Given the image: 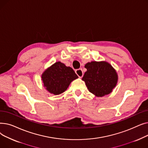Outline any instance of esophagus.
Here are the masks:
<instances>
[{
    "label": "esophagus",
    "mask_w": 148,
    "mask_h": 148,
    "mask_svg": "<svg viewBox=\"0 0 148 148\" xmlns=\"http://www.w3.org/2000/svg\"><path fill=\"white\" fill-rule=\"evenodd\" d=\"M75 73L77 74V75H78L79 77H82L83 75V73L82 69H76L75 70Z\"/></svg>",
    "instance_id": "1"
}]
</instances>
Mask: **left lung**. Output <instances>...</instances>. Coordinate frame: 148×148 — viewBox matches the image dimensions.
Listing matches in <instances>:
<instances>
[{
	"label": "left lung",
	"mask_w": 148,
	"mask_h": 148,
	"mask_svg": "<svg viewBox=\"0 0 148 148\" xmlns=\"http://www.w3.org/2000/svg\"><path fill=\"white\" fill-rule=\"evenodd\" d=\"M84 67L87 69L82 80L90 92L101 97L110 94L117 84L118 77L116 70L107 62L92 61Z\"/></svg>",
	"instance_id": "left-lung-1"
}]
</instances>
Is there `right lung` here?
Segmentation results:
<instances>
[{"mask_svg": "<svg viewBox=\"0 0 148 148\" xmlns=\"http://www.w3.org/2000/svg\"><path fill=\"white\" fill-rule=\"evenodd\" d=\"M41 78L47 90L54 95H59L65 92L78 76L73 68L57 62L45 70Z\"/></svg>", "mask_w": 148, "mask_h": 148, "instance_id": "add662e5", "label": "right lung"}]
</instances>
